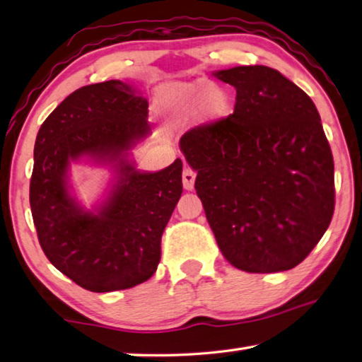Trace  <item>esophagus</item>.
Segmentation results:
<instances>
[{"label": "esophagus", "instance_id": "1", "mask_svg": "<svg viewBox=\"0 0 362 362\" xmlns=\"http://www.w3.org/2000/svg\"><path fill=\"white\" fill-rule=\"evenodd\" d=\"M194 180H196V173H194V170L189 168V166L183 168V170H182L183 188L188 189V192H192V189L194 188Z\"/></svg>", "mask_w": 362, "mask_h": 362}]
</instances>
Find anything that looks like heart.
Here are the masks:
<instances>
[{"mask_svg":"<svg viewBox=\"0 0 362 362\" xmlns=\"http://www.w3.org/2000/svg\"><path fill=\"white\" fill-rule=\"evenodd\" d=\"M158 103L170 118L185 121L196 112L199 121L206 124L223 119L230 112L228 94L207 81L164 86L159 93Z\"/></svg>","mask_w":362,"mask_h":362,"instance_id":"b5f03b06","label":"heart"}]
</instances>
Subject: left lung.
<instances>
[{"label": "left lung", "instance_id": "8db88e82", "mask_svg": "<svg viewBox=\"0 0 362 362\" xmlns=\"http://www.w3.org/2000/svg\"><path fill=\"white\" fill-rule=\"evenodd\" d=\"M236 89L235 112L185 132L180 150L233 267L276 273L297 267L334 216V158L313 100L263 65L214 73Z\"/></svg>", "mask_w": 362, "mask_h": 362}]
</instances>
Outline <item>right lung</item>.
I'll use <instances>...</instances> for the list:
<instances>
[{"label":"right lung","mask_w":362,"mask_h":362,"mask_svg":"<svg viewBox=\"0 0 362 362\" xmlns=\"http://www.w3.org/2000/svg\"><path fill=\"white\" fill-rule=\"evenodd\" d=\"M148 102L112 79L76 89L42 122L35 142L30 207L49 262L90 292L145 283L161 259V236L182 194V159L140 173L126 151L148 136ZM113 163L105 205L84 211L66 185L70 160Z\"/></svg>","instance_id":"right-lung-1"}]
</instances>
